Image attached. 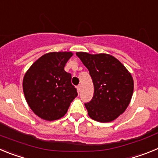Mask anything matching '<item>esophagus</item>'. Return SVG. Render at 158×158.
<instances>
[{"mask_svg": "<svg viewBox=\"0 0 158 158\" xmlns=\"http://www.w3.org/2000/svg\"><path fill=\"white\" fill-rule=\"evenodd\" d=\"M77 91L78 92H80L81 90V85H78L77 86Z\"/></svg>", "mask_w": 158, "mask_h": 158, "instance_id": "1", "label": "esophagus"}]
</instances>
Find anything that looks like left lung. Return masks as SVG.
<instances>
[{
  "mask_svg": "<svg viewBox=\"0 0 158 158\" xmlns=\"http://www.w3.org/2000/svg\"><path fill=\"white\" fill-rule=\"evenodd\" d=\"M76 54L89 69L94 86L93 98L85 104L88 114L98 122L114 120L124 112L131 102L134 90L131 73L109 54Z\"/></svg>",
  "mask_w": 158,
  "mask_h": 158,
  "instance_id": "left-lung-1",
  "label": "left lung"
}]
</instances>
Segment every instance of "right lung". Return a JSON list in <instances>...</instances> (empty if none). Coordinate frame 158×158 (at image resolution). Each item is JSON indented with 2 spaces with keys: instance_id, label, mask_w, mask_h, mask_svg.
Listing matches in <instances>:
<instances>
[{
  "instance_id": "add662e5",
  "label": "right lung",
  "mask_w": 158,
  "mask_h": 158,
  "mask_svg": "<svg viewBox=\"0 0 158 158\" xmlns=\"http://www.w3.org/2000/svg\"><path fill=\"white\" fill-rule=\"evenodd\" d=\"M71 52H52L40 57L24 75L25 98L35 115L46 120L62 118L77 96L72 76L64 69Z\"/></svg>"
}]
</instances>
